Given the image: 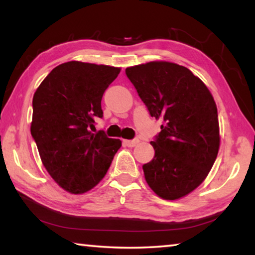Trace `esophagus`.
Masks as SVG:
<instances>
[{
    "instance_id": "1",
    "label": "esophagus",
    "mask_w": 255,
    "mask_h": 255,
    "mask_svg": "<svg viewBox=\"0 0 255 255\" xmlns=\"http://www.w3.org/2000/svg\"><path fill=\"white\" fill-rule=\"evenodd\" d=\"M137 143H138V139H130V140L125 139L124 140V144L128 146V147H133V146H135Z\"/></svg>"
}]
</instances>
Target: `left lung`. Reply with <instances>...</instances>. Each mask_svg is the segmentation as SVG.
<instances>
[{
    "label": "left lung",
    "instance_id": "left-lung-1",
    "mask_svg": "<svg viewBox=\"0 0 255 255\" xmlns=\"http://www.w3.org/2000/svg\"><path fill=\"white\" fill-rule=\"evenodd\" d=\"M126 75L150 117L163 120L161 131L150 141L154 157L143 165L145 179L163 199H179L201 184L217 157L214 98L191 71L174 63L128 67Z\"/></svg>",
    "mask_w": 255,
    "mask_h": 255
}]
</instances>
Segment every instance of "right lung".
<instances>
[{
	"instance_id": "right-lung-1",
	"label": "right lung",
	"mask_w": 255,
	"mask_h": 255,
	"mask_svg": "<svg viewBox=\"0 0 255 255\" xmlns=\"http://www.w3.org/2000/svg\"><path fill=\"white\" fill-rule=\"evenodd\" d=\"M120 68L68 62L55 67L32 99L31 136L59 187L79 195L100 182L122 140L92 132L101 100Z\"/></svg>"
}]
</instances>
